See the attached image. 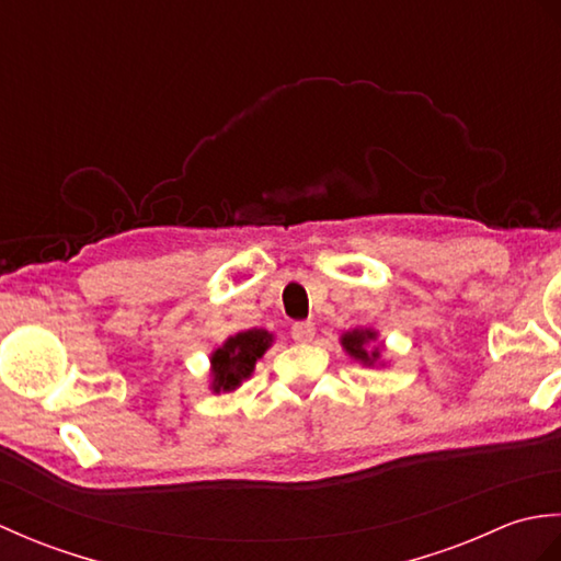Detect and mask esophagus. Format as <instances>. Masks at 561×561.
Segmentation results:
<instances>
[{
    "instance_id": "1",
    "label": "esophagus",
    "mask_w": 561,
    "mask_h": 561,
    "mask_svg": "<svg viewBox=\"0 0 561 561\" xmlns=\"http://www.w3.org/2000/svg\"><path fill=\"white\" fill-rule=\"evenodd\" d=\"M291 337H294L296 342H301V344L311 342V340L316 337V325L311 323V320H306V323H296V325L291 328Z\"/></svg>"
}]
</instances>
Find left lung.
<instances>
[{
    "label": "left lung",
    "instance_id": "obj_1",
    "mask_svg": "<svg viewBox=\"0 0 561 561\" xmlns=\"http://www.w3.org/2000/svg\"><path fill=\"white\" fill-rule=\"evenodd\" d=\"M340 344L354 362H359L366 368L386 366V359H383L386 347H383V342H378V332L374 328L347 330L340 337Z\"/></svg>",
    "mask_w": 561,
    "mask_h": 561
}]
</instances>
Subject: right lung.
I'll return each mask as SVG.
<instances>
[{
	"label": "right lung",
	"instance_id": "obj_1",
	"mask_svg": "<svg viewBox=\"0 0 561 561\" xmlns=\"http://www.w3.org/2000/svg\"><path fill=\"white\" fill-rule=\"evenodd\" d=\"M274 344V335L262 328L241 330L236 335L226 337L221 347L209 354V390L233 392L243 386L255 371V364L265 356Z\"/></svg>",
	"mask_w": 561,
	"mask_h": 561
}]
</instances>
